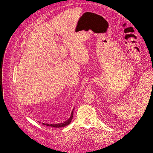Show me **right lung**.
<instances>
[{"instance_id": "1", "label": "right lung", "mask_w": 153, "mask_h": 153, "mask_svg": "<svg viewBox=\"0 0 153 153\" xmlns=\"http://www.w3.org/2000/svg\"><path fill=\"white\" fill-rule=\"evenodd\" d=\"M74 110V109H73ZM73 110L71 112V117L70 118H69L68 120H66V121H65L64 123H60V124H45V123H43V124L44 125H46V126H51L52 128H62V127H65V126H66L67 125L69 124L73 119Z\"/></svg>"}]
</instances>
